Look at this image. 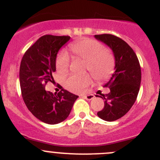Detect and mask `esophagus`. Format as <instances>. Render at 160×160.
Masks as SVG:
<instances>
[{
	"instance_id": "obj_1",
	"label": "esophagus",
	"mask_w": 160,
	"mask_h": 160,
	"mask_svg": "<svg viewBox=\"0 0 160 160\" xmlns=\"http://www.w3.org/2000/svg\"><path fill=\"white\" fill-rule=\"evenodd\" d=\"M83 98H84V99L88 100V101H90V100L93 99V98H94V95L93 94H89V95H83Z\"/></svg>"
}]
</instances>
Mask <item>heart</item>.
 I'll return each mask as SVG.
<instances>
[{
  "mask_svg": "<svg viewBox=\"0 0 160 160\" xmlns=\"http://www.w3.org/2000/svg\"><path fill=\"white\" fill-rule=\"evenodd\" d=\"M72 54L86 61L85 68L89 70L97 80L108 78L114 71L115 59L109 51L98 41L91 38H82L70 45ZM70 67V58L64 51L58 54L56 59V68L59 73L66 74ZM92 82L89 74L72 75L66 80L65 87L73 93H81Z\"/></svg>",
  "mask_w": 160,
  "mask_h": 160,
  "instance_id": "1",
  "label": "heart"
}]
</instances>
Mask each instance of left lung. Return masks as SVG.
Returning a JSON list of instances; mask_svg holds the SVG:
<instances>
[{
  "instance_id": "obj_1",
  "label": "left lung",
  "mask_w": 160,
  "mask_h": 160,
  "mask_svg": "<svg viewBox=\"0 0 160 160\" xmlns=\"http://www.w3.org/2000/svg\"><path fill=\"white\" fill-rule=\"evenodd\" d=\"M94 37L111 48L115 59V71L104 85L110 92L101 94L104 107L98 112L101 119L113 122L123 117L136 101L141 83V67L134 50L122 38L111 34Z\"/></svg>"
}]
</instances>
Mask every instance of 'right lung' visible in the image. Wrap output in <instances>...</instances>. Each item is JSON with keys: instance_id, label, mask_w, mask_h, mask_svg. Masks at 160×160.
I'll return each mask as SVG.
<instances>
[{"instance_id": "obj_1", "label": "right lung", "mask_w": 160, "mask_h": 160, "mask_svg": "<svg viewBox=\"0 0 160 160\" xmlns=\"http://www.w3.org/2000/svg\"><path fill=\"white\" fill-rule=\"evenodd\" d=\"M70 38L43 35L28 48L21 62L19 80L24 102L35 118L49 125L67 119L78 98L62 88L57 93L45 89L48 82L54 81L56 56Z\"/></svg>"}]
</instances>
